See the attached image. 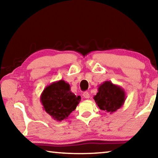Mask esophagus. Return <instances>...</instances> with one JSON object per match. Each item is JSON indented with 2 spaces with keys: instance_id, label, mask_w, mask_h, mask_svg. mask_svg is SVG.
<instances>
[{
  "instance_id": "obj_1",
  "label": "esophagus",
  "mask_w": 158,
  "mask_h": 158,
  "mask_svg": "<svg viewBox=\"0 0 158 158\" xmlns=\"http://www.w3.org/2000/svg\"><path fill=\"white\" fill-rule=\"evenodd\" d=\"M83 96L85 98H89V97H90V95H89V94L88 92H84V94H83Z\"/></svg>"
}]
</instances>
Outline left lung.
I'll use <instances>...</instances> for the list:
<instances>
[{
	"label": "left lung",
	"instance_id": "8db88e82",
	"mask_svg": "<svg viewBox=\"0 0 158 158\" xmlns=\"http://www.w3.org/2000/svg\"><path fill=\"white\" fill-rule=\"evenodd\" d=\"M94 99L100 109L112 114L123 106L126 100V93L118 85L112 84L110 81H106L98 86Z\"/></svg>",
	"mask_w": 158,
	"mask_h": 158
}]
</instances>
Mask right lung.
I'll use <instances>...</instances> for the list:
<instances>
[{
	"instance_id": "1",
	"label": "right lung",
	"mask_w": 158,
	"mask_h": 158,
	"mask_svg": "<svg viewBox=\"0 0 158 158\" xmlns=\"http://www.w3.org/2000/svg\"><path fill=\"white\" fill-rule=\"evenodd\" d=\"M70 90L69 84L61 79L47 86L41 94L44 110L53 119L59 122L66 119L78 106L81 97Z\"/></svg>"
}]
</instances>
